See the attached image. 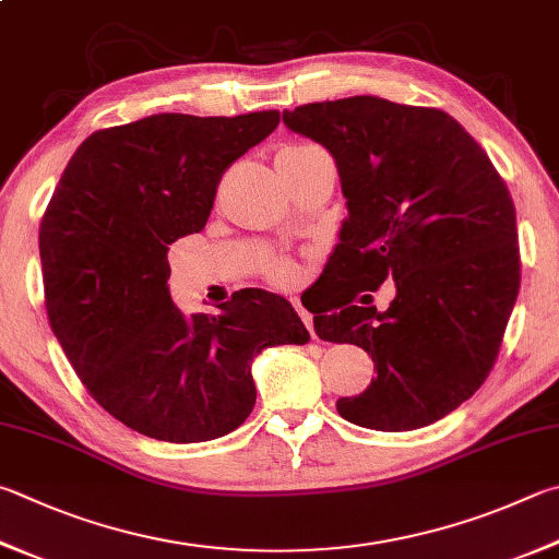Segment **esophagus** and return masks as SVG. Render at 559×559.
<instances>
[{
	"label": "esophagus",
	"instance_id": "obj_1",
	"mask_svg": "<svg viewBox=\"0 0 559 559\" xmlns=\"http://www.w3.org/2000/svg\"><path fill=\"white\" fill-rule=\"evenodd\" d=\"M293 308H296L298 310V314H300V320L302 322H306V328L310 330V334H312V337H314V328H312V314L306 310V308H302L300 306V300H293Z\"/></svg>",
	"mask_w": 559,
	"mask_h": 559
}]
</instances>
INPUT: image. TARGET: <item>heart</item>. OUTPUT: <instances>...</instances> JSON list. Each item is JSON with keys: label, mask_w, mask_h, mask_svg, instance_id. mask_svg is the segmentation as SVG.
I'll return each mask as SVG.
<instances>
[{"label": "heart", "mask_w": 559, "mask_h": 559, "mask_svg": "<svg viewBox=\"0 0 559 559\" xmlns=\"http://www.w3.org/2000/svg\"><path fill=\"white\" fill-rule=\"evenodd\" d=\"M300 148H310V146H296V148H286V151H300ZM269 273L273 281L278 283H290L293 281V266L288 261H273L269 266Z\"/></svg>", "instance_id": "obj_1"}]
</instances>
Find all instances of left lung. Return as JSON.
I'll return each instance as SVG.
<instances>
[{
  "instance_id": "obj_1",
  "label": "left lung",
  "mask_w": 559,
  "mask_h": 559,
  "mask_svg": "<svg viewBox=\"0 0 559 559\" xmlns=\"http://www.w3.org/2000/svg\"><path fill=\"white\" fill-rule=\"evenodd\" d=\"M340 170L349 217L320 278L330 306L314 332L371 354L377 379L340 399L344 420L415 430L472 399L499 357L521 288L515 207L472 134L432 107L357 95L283 111ZM394 278L389 311L354 307Z\"/></svg>"
}]
</instances>
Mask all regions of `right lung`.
I'll use <instances>...</instances> for the list:
<instances>
[{
	"label": "right lung",
	"mask_w": 559,
	"mask_h": 559,
	"mask_svg": "<svg viewBox=\"0 0 559 559\" xmlns=\"http://www.w3.org/2000/svg\"><path fill=\"white\" fill-rule=\"evenodd\" d=\"M278 121L276 109L170 111L99 129L40 219L50 330L90 395L146 438L186 444L237 430L257 403L253 357L310 340L276 293L237 290L217 314H186L168 293V247L205 227L222 174Z\"/></svg>",
	"instance_id": "obj_1"
}]
</instances>
